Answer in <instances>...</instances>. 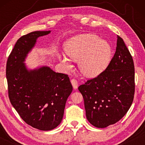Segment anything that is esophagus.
I'll return each mask as SVG.
<instances>
[{
	"label": "esophagus",
	"mask_w": 145,
	"mask_h": 145,
	"mask_svg": "<svg viewBox=\"0 0 145 145\" xmlns=\"http://www.w3.org/2000/svg\"><path fill=\"white\" fill-rule=\"evenodd\" d=\"M71 84H72V86H73V88L74 89V90H76V89H77V88H78V82H77V80H76V79H71Z\"/></svg>",
	"instance_id": "34e87169"
}]
</instances>
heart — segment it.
<instances>
[{"instance_id":"obj_1","label":"heart","mask_w":145,"mask_h":145,"mask_svg":"<svg viewBox=\"0 0 145 145\" xmlns=\"http://www.w3.org/2000/svg\"><path fill=\"white\" fill-rule=\"evenodd\" d=\"M67 55L73 61H78L80 72L87 76H96L106 69L111 58V47L106 41L96 35L80 34L71 37L65 43ZM59 60L67 69L72 63L66 56L60 55Z\"/></svg>"}]
</instances>
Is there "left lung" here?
<instances>
[{"label": "left lung", "instance_id": "1", "mask_svg": "<svg viewBox=\"0 0 145 145\" xmlns=\"http://www.w3.org/2000/svg\"><path fill=\"white\" fill-rule=\"evenodd\" d=\"M84 102L87 120L104 128L119 121L131 106L135 94L133 57L118 35L116 51L106 70L78 87Z\"/></svg>", "mask_w": 145, "mask_h": 145}]
</instances>
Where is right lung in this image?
Masks as SVG:
<instances>
[{
	"label": "right lung",
	"mask_w": 145,
	"mask_h": 145,
	"mask_svg": "<svg viewBox=\"0 0 145 145\" xmlns=\"http://www.w3.org/2000/svg\"><path fill=\"white\" fill-rule=\"evenodd\" d=\"M51 31H35L18 39L8 58L6 76L8 97L21 118L33 127L52 130L61 123L72 91L68 75L49 67L27 70L25 57L39 37Z\"/></svg>",
	"instance_id": "right-lung-1"
}]
</instances>
